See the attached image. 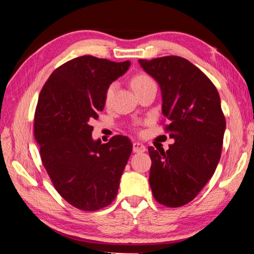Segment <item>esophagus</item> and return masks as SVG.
Here are the masks:
<instances>
[{"label": "esophagus", "mask_w": 254, "mask_h": 254, "mask_svg": "<svg viewBox=\"0 0 254 254\" xmlns=\"http://www.w3.org/2000/svg\"><path fill=\"white\" fill-rule=\"evenodd\" d=\"M145 151V145L140 142L133 143V152H144Z\"/></svg>", "instance_id": "34e87169"}]
</instances>
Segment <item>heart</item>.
<instances>
[{
  "mask_svg": "<svg viewBox=\"0 0 254 254\" xmlns=\"http://www.w3.org/2000/svg\"><path fill=\"white\" fill-rule=\"evenodd\" d=\"M151 83H154V81L152 80L151 77L145 75V74H137L133 77L131 80L132 88L134 89V91H136V89H139L141 87H143V86H145V85L151 84ZM114 91H115V84L113 83V84H111L109 87H107L106 92H105V102L106 103H109L112 100Z\"/></svg>",
  "mask_w": 254,
  "mask_h": 254,
  "instance_id": "heart-1",
  "label": "heart"
}]
</instances>
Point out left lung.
<instances>
[{"label":"left lung","instance_id":"8db88e82","mask_svg":"<svg viewBox=\"0 0 254 254\" xmlns=\"http://www.w3.org/2000/svg\"><path fill=\"white\" fill-rule=\"evenodd\" d=\"M158 81L165 130L175 140L169 149L149 147V183L153 197L167 207L188 204L215 173L221 159L225 118L221 98L199 68L178 56L139 59Z\"/></svg>","mask_w":254,"mask_h":254}]
</instances>
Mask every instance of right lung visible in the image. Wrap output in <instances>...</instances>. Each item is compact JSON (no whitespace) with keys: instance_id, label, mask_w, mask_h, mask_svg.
Listing matches in <instances>:
<instances>
[{"instance_id":"right-lung-1","label":"right lung","mask_w":254,"mask_h":254,"mask_svg":"<svg viewBox=\"0 0 254 254\" xmlns=\"http://www.w3.org/2000/svg\"><path fill=\"white\" fill-rule=\"evenodd\" d=\"M130 65L93 56L74 58L53 71L38 100L34 137L42 165L60 196L85 212L115 199L131 156L128 137L115 135L102 144L93 140L91 126L104 109L107 87Z\"/></svg>"}]
</instances>
